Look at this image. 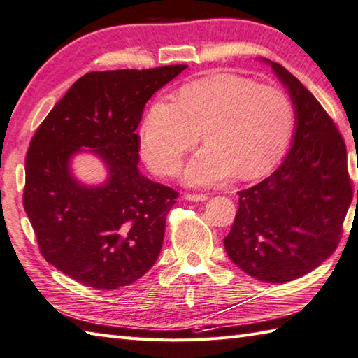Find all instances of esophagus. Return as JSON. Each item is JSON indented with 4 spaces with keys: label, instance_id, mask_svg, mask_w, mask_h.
Masks as SVG:
<instances>
[{
    "label": "esophagus",
    "instance_id": "34e87169",
    "mask_svg": "<svg viewBox=\"0 0 358 358\" xmlns=\"http://www.w3.org/2000/svg\"><path fill=\"white\" fill-rule=\"evenodd\" d=\"M185 200L187 201H206L208 200V195H203V194H186L185 195Z\"/></svg>",
    "mask_w": 358,
    "mask_h": 358
}]
</instances>
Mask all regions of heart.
<instances>
[{
  "mask_svg": "<svg viewBox=\"0 0 358 358\" xmlns=\"http://www.w3.org/2000/svg\"><path fill=\"white\" fill-rule=\"evenodd\" d=\"M295 127V109L277 87L237 75H215L180 89L177 100L158 96L143 120L141 154L163 175L178 171L181 158L200 138L189 159L186 183L218 185L237 172L252 178L285 154Z\"/></svg>",
  "mask_w": 358,
  "mask_h": 358,
  "instance_id": "1",
  "label": "heart"
}]
</instances>
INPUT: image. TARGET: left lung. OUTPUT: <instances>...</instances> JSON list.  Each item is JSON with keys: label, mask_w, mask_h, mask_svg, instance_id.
Returning a JSON list of instances; mask_svg holds the SVG:
<instances>
[{"label": "left lung", "mask_w": 358, "mask_h": 358, "mask_svg": "<svg viewBox=\"0 0 358 358\" xmlns=\"http://www.w3.org/2000/svg\"><path fill=\"white\" fill-rule=\"evenodd\" d=\"M260 62L271 66L294 104L292 143L268 178L238 192L224 249L248 275L278 285L303 277L332 255L352 186L345 141L322 104L283 66Z\"/></svg>", "instance_id": "1"}]
</instances>
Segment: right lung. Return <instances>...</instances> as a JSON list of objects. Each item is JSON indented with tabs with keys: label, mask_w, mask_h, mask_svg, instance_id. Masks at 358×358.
I'll return each instance as SVG.
<instances>
[{
	"label": "right lung",
	"mask_w": 358,
	"mask_h": 358,
	"mask_svg": "<svg viewBox=\"0 0 358 358\" xmlns=\"http://www.w3.org/2000/svg\"><path fill=\"white\" fill-rule=\"evenodd\" d=\"M186 64L89 72L38 127L26 157L24 210L45 262L89 287L141 278L159 255L177 192L140 172L144 106ZM96 156L108 177L87 185L73 158Z\"/></svg>",
	"instance_id": "add662e5"
}]
</instances>
